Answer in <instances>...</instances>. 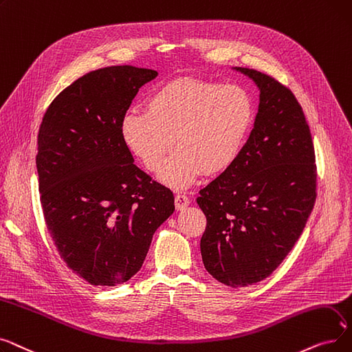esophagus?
<instances>
[{"label": "esophagus", "instance_id": "obj_1", "mask_svg": "<svg viewBox=\"0 0 352 352\" xmlns=\"http://www.w3.org/2000/svg\"><path fill=\"white\" fill-rule=\"evenodd\" d=\"M175 206H176L177 210L186 209L189 206V197L186 195H182V193L176 195V197H175Z\"/></svg>", "mask_w": 352, "mask_h": 352}]
</instances>
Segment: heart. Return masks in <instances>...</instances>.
Returning <instances> with one entry per match:
<instances>
[{
  "label": "heart",
  "mask_w": 352,
  "mask_h": 352,
  "mask_svg": "<svg viewBox=\"0 0 352 352\" xmlns=\"http://www.w3.org/2000/svg\"><path fill=\"white\" fill-rule=\"evenodd\" d=\"M255 119L250 96L239 86L185 78L167 82L129 111L122 138L148 172H159L172 146L174 156L159 179L185 189L200 176L222 175L241 156Z\"/></svg>",
  "instance_id": "heart-1"
}]
</instances>
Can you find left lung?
<instances>
[{
  "label": "left lung",
  "instance_id": "8db88e82",
  "mask_svg": "<svg viewBox=\"0 0 352 352\" xmlns=\"http://www.w3.org/2000/svg\"><path fill=\"white\" fill-rule=\"evenodd\" d=\"M255 81L254 129L229 170L199 192L206 216V271L232 288L270 276L302 233L316 197L309 126L294 93L274 77L233 67Z\"/></svg>",
  "mask_w": 352,
  "mask_h": 352
}]
</instances>
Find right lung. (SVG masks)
Returning a JSON list of instances; mask_svg holds the SVG:
<instances>
[{
  "instance_id": "obj_1",
  "label": "right lung",
  "mask_w": 352,
  "mask_h": 352,
  "mask_svg": "<svg viewBox=\"0 0 352 352\" xmlns=\"http://www.w3.org/2000/svg\"><path fill=\"white\" fill-rule=\"evenodd\" d=\"M157 72L104 67L77 78L48 106L36 157L44 219L61 259L94 287L142 267L157 228L175 210L170 189L133 163L122 122Z\"/></svg>"
}]
</instances>
